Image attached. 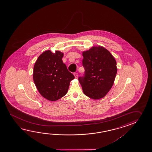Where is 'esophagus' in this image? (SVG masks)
I'll list each match as a JSON object with an SVG mask.
<instances>
[{
  "label": "esophagus",
  "mask_w": 152,
  "mask_h": 152,
  "mask_svg": "<svg viewBox=\"0 0 152 152\" xmlns=\"http://www.w3.org/2000/svg\"><path fill=\"white\" fill-rule=\"evenodd\" d=\"M74 75H75V77H78V73H77V72H75V73H74Z\"/></svg>",
  "instance_id": "obj_1"
}]
</instances>
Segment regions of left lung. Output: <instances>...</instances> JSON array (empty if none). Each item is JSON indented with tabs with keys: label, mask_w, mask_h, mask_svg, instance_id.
Wrapping results in <instances>:
<instances>
[{
	"label": "left lung",
	"mask_w": 152,
	"mask_h": 152,
	"mask_svg": "<svg viewBox=\"0 0 152 152\" xmlns=\"http://www.w3.org/2000/svg\"><path fill=\"white\" fill-rule=\"evenodd\" d=\"M85 73L78 79L84 94L94 99L104 97L113 85L117 74L116 61L103 47H94L83 53Z\"/></svg>",
	"instance_id": "left-lung-1"
}]
</instances>
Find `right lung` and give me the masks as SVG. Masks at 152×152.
Wrapping results in <instances>:
<instances>
[{
    "instance_id": "1",
    "label": "right lung",
    "mask_w": 152,
    "mask_h": 152,
    "mask_svg": "<svg viewBox=\"0 0 152 152\" xmlns=\"http://www.w3.org/2000/svg\"><path fill=\"white\" fill-rule=\"evenodd\" d=\"M64 54L50 50L39 56L34 67L33 79L36 86L43 97L55 101L64 97L68 90L74 75L69 71L62 60Z\"/></svg>"
}]
</instances>
